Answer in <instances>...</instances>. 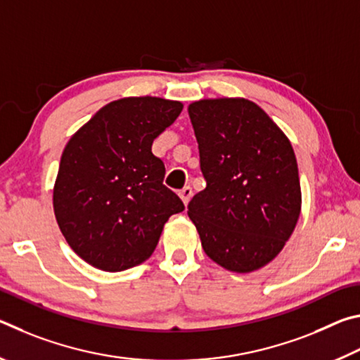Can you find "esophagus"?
I'll list each match as a JSON object with an SVG mask.
<instances>
[{"label": "esophagus", "instance_id": "esophagus-1", "mask_svg": "<svg viewBox=\"0 0 360 360\" xmlns=\"http://www.w3.org/2000/svg\"><path fill=\"white\" fill-rule=\"evenodd\" d=\"M192 195H193V191H192L191 186H186L184 188H182V191H179V197H181L182 202H184V205H187L188 202H191Z\"/></svg>", "mask_w": 360, "mask_h": 360}]
</instances>
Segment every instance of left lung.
<instances>
[{"instance_id":"left-lung-1","label":"left lung","mask_w":360,"mask_h":360,"mask_svg":"<svg viewBox=\"0 0 360 360\" xmlns=\"http://www.w3.org/2000/svg\"><path fill=\"white\" fill-rule=\"evenodd\" d=\"M188 115L206 187L187 214L203 251L230 271L257 270L279 254L300 216L294 149L264 109L245 98L195 101Z\"/></svg>"}]
</instances>
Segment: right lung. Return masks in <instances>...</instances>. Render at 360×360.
<instances>
[{"label": "right lung", "instance_id": "right-lung-1", "mask_svg": "<svg viewBox=\"0 0 360 360\" xmlns=\"http://www.w3.org/2000/svg\"><path fill=\"white\" fill-rule=\"evenodd\" d=\"M182 103L133 96L101 108L66 144L53 211L72 251L105 271L150 257L169 216L184 203L163 184L152 143L178 119Z\"/></svg>", "mask_w": 360, "mask_h": 360}]
</instances>
